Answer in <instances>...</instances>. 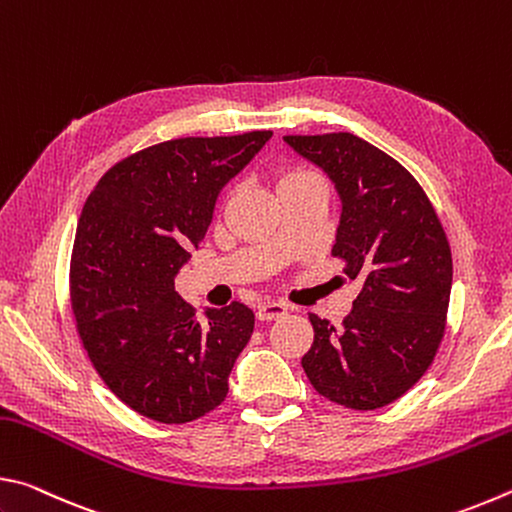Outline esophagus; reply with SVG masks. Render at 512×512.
Here are the masks:
<instances>
[{"label": "esophagus", "mask_w": 512, "mask_h": 512, "mask_svg": "<svg viewBox=\"0 0 512 512\" xmlns=\"http://www.w3.org/2000/svg\"><path fill=\"white\" fill-rule=\"evenodd\" d=\"M289 314V307L284 305V302H273V300H266L262 305L257 307V318L259 320H277L282 316Z\"/></svg>", "instance_id": "obj_1"}]
</instances>
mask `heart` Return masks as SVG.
Segmentation results:
<instances>
[{
    "label": "heart",
    "mask_w": 512,
    "mask_h": 512,
    "mask_svg": "<svg viewBox=\"0 0 512 512\" xmlns=\"http://www.w3.org/2000/svg\"><path fill=\"white\" fill-rule=\"evenodd\" d=\"M305 185H323V178L318 176L316 171L305 169V167H291L280 173V180H277V194L287 192L293 187H305Z\"/></svg>",
    "instance_id": "b5f03b06"
}]
</instances>
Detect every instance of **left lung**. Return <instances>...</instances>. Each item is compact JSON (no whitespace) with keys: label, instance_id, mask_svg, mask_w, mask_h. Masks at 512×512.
<instances>
[{"label":"left lung","instance_id":"left-lung-1","mask_svg":"<svg viewBox=\"0 0 512 512\" xmlns=\"http://www.w3.org/2000/svg\"><path fill=\"white\" fill-rule=\"evenodd\" d=\"M323 169L343 214L332 255L361 280L341 327L309 314L314 343L302 357L329 402L375 411L418 381L440 348L452 293V250L418 180L391 155L352 133L287 135Z\"/></svg>","mask_w":512,"mask_h":512}]
</instances>
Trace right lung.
<instances>
[{
  "label": "right lung",
  "instance_id": "1",
  "mask_svg": "<svg viewBox=\"0 0 512 512\" xmlns=\"http://www.w3.org/2000/svg\"><path fill=\"white\" fill-rule=\"evenodd\" d=\"M271 135L153 144L103 173L83 205L69 264L76 332L103 384L144 418L185 424L228 395L255 314L232 302L198 320L176 273L205 237L223 185Z\"/></svg>",
  "mask_w": 512,
  "mask_h": 512
}]
</instances>
